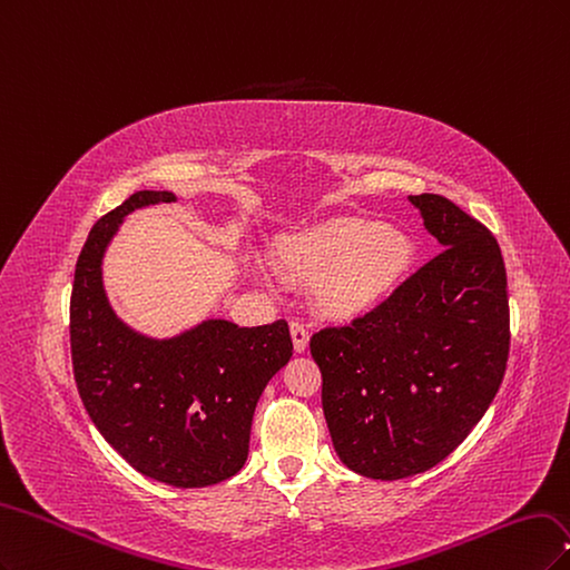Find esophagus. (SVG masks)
Returning a JSON list of instances; mask_svg holds the SVG:
<instances>
[{"mask_svg":"<svg viewBox=\"0 0 570 570\" xmlns=\"http://www.w3.org/2000/svg\"><path fill=\"white\" fill-rule=\"evenodd\" d=\"M291 338H293V347H296V353H305L307 351L309 334H307V328L301 322H291Z\"/></svg>","mask_w":570,"mask_h":570,"instance_id":"obj_1","label":"esophagus"}]
</instances>
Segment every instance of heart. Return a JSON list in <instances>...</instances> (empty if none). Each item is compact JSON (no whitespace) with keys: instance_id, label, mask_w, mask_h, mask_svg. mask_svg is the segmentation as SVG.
Returning a JSON list of instances; mask_svg holds the SVG:
<instances>
[{"instance_id":"b5f03b06","label":"heart","mask_w":570,"mask_h":570,"mask_svg":"<svg viewBox=\"0 0 570 570\" xmlns=\"http://www.w3.org/2000/svg\"><path fill=\"white\" fill-rule=\"evenodd\" d=\"M274 261L288 279L315 284V303L332 320H357L389 303L416 263L410 232L366 217H332L286 234L274 244ZM255 277L267 267L253 263Z\"/></svg>"}]
</instances>
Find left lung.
<instances>
[{
    "mask_svg": "<svg viewBox=\"0 0 570 570\" xmlns=\"http://www.w3.org/2000/svg\"><path fill=\"white\" fill-rule=\"evenodd\" d=\"M410 204L445 250L379 309L309 341L334 450L376 481L424 473L462 445L509 357L507 269L494 236L445 196Z\"/></svg>",
    "mask_w": 570,
    "mask_h": 570,
    "instance_id": "left-lung-1",
    "label": "left lung"
}]
</instances>
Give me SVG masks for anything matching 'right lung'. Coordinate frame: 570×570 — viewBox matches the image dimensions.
<instances>
[{
  "mask_svg": "<svg viewBox=\"0 0 570 570\" xmlns=\"http://www.w3.org/2000/svg\"><path fill=\"white\" fill-rule=\"evenodd\" d=\"M173 200L144 189L91 227L72 282L70 353L89 419L127 464L165 485L206 488L246 464L255 405L293 343L284 320L250 328L204 320L154 338L116 315L106 250L127 215Z\"/></svg>",
  "mask_w": 570,
  "mask_h": 570,
  "instance_id": "right-lung-1",
  "label": "right lung"
}]
</instances>
